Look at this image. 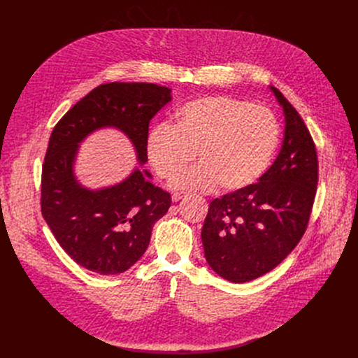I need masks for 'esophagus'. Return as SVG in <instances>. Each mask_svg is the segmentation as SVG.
<instances>
[{
	"instance_id": "1",
	"label": "esophagus",
	"mask_w": 358,
	"mask_h": 358,
	"mask_svg": "<svg viewBox=\"0 0 358 358\" xmlns=\"http://www.w3.org/2000/svg\"><path fill=\"white\" fill-rule=\"evenodd\" d=\"M182 196H185V194H184V192H174V194L171 195V199L177 202V201H180Z\"/></svg>"
}]
</instances>
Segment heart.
<instances>
[{
  "label": "heart",
  "instance_id": "1",
  "mask_svg": "<svg viewBox=\"0 0 358 358\" xmlns=\"http://www.w3.org/2000/svg\"><path fill=\"white\" fill-rule=\"evenodd\" d=\"M280 141L276 116L265 106L218 94L187 101L174 124H159L145 137L148 163L162 178H173L195 159L201 164L178 176L174 188L242 191L269 170Z\"/></svg>",
  "mask_w": 358,
  "mask_h": 358
}]
</instances>
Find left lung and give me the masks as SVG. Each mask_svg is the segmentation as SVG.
<instances>
[{
    "label": "left lung",
    "instance_id": "obj_1",
    "mask_svg": "<svg viewBox=\"0 0 358 358\" xmlns=\"http://www.w3.org/2000/svg\"><path fill=\"white\" fill-rule=\"evenodd\" d=\"M271 90L285 116L279 156L257 184L213 199L201 231L208 265L234 283L271 272L294 249L317 188L313 138L289 100L276 87Z\"/></svg>",
    "mask_w": 358,
    "mask_h": 358
}]
</instances>
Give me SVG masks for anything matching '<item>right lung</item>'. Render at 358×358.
<instances>
[{
    "mask_svg": "<svg viewBox=\"0 0 358 358\" xmlns=\"http://www.w3.org/2000/svg\"><path fill=\"white\" fill-rule=\"evenodd\" d=\"M171 100V89L155 83L112 82L94 87L57 123L42 167L41 211L69 257L87 271L117 275L145 252L152 225L171 206L170 194L138 167L119 184L90 189L75 176L80 143L93 131L124 133L140 166L147 163L150 120Z\"/></svg>",
    "mask_w": 358,
    "mask_h": 358,
    "instance_id": "1",
    "label": "right lung"
}]
</instances>
